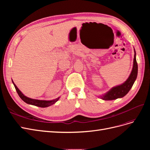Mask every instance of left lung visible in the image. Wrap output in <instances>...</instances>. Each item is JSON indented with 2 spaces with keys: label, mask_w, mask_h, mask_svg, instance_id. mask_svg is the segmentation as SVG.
Masks as SVG:
<instances>
[{
  "label": "left lung",
  "mask_w": 150,
  "mask_h": 150,
  "mask_svg": "<svg viewBox=\"0 0 150 150\" xmlns=\"http://www.w3.org/2000/svg\"><path fill=\"white\" fill-rule=\"evenodd\" d=\"M138 75V64L136 59V52L134 51L133 67L129 78L125 82L120 86L112 88L110 91L101 96L103 100H114V99L124 97L128 93L134 83Z\"/></svg>",
  "instance_id": "1"
}]
</instances>
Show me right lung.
Segmentation results:
<instances>
[{
  "instance_id": "1",
  "label": "right lung",
  "mask_w": 150,
  "mask_h": 150,
  "mask_svg": "<svg viewBox=\"0 0 150 150\" xmlns=\"http://www.w3.org/2000/svg\"><path fill=\"white\" fill-rule=\"evenodd\" d=\"M12 83H13V85H14V87L16 89V91H17V94H19V97L25 103L29 104H32V105L40 107V108H46V107H48L51 105H52V104H54L56 102H57L58 101V99H59V98H57L56 99H54V100H52V101H44V100H38V99H34L28 98L25 96H24V95L21 92V91L17 88L16 85L14 84V83L13 82V81H12Z\"/></svg>"
}]
</instances>
